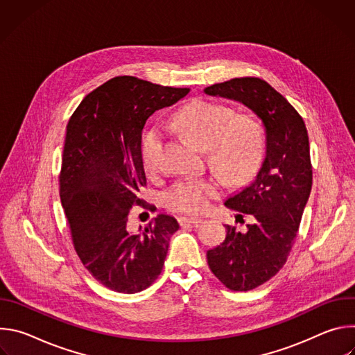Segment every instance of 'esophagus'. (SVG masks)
<instances>
[{
  "mask_svg": "<svg viewBox=\"0 0 355 355\" xmlns=\"http://www.w3.org/2000/svg\"><path fill=\"white\" fill-rule=\"evenodd\" d=\"M180 225L181 226H185V225H192V226H198L202 223V219L200 218H195V216H182L178 219Z\"/></svg>",
  "mask_w": 355,
  "mask_h": 355,
  "instance_id": "1",
  "label": "esophagus"
}]
</instances>
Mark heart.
<instances>
[{
	"mask_svg": "<svg viewBox=\"0 0 355 355\" xmlns=\"http://www.w3.org/2000/svg\"><path fill=\"white\" fill-rule=\"evenodd\" d=\"M171 128L193 144L208 148L209 162L233 180L247 177L257 166L263 151V130L248 116L207 101H195L171 118ZM163 130L151 128L143 140L141 162L147 173H155L162 162ZM218 184L205 178H182L163 195L164 205L177 212H205L218 196Z\"/></svg>",
	"mask_w": 355,
	"mask_h": 355,
	"instance_id": "b5f03b06",
	"label": "heart"
}]
</instances>
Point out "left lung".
Here are the masks:
<instances>
[{
    "mask_svg": "<svg viewBox=\"0 0 355 355\" xmlns=\"http://www.w3.org/2000/svg\"><path fill=\"white\" fill-rule=\"evenodd\" d=\"M243 104L261 121L266 157L248 185L225 200L229 209L254 218L245 232L226 226L220 245L208 250L211 271L232 291H250L285 264L312 189L309 137L305 122L267 81L233 78L204 89Z\"/></svg>",
    "mask_w": 355,
    "mask_h": 355,
    "instance_id": "8db88e82",
    "label": "left lung"
}]
</instances>
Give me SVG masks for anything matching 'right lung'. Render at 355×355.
<instances>
[{
  "mask_svg": "<svg viewBox=\"0 0 355 355\" xmlns=\"http://www.w3.org/2000/svg\"><path fill=\"white\" fill-rule=\"evenodd\" d=\"M188 88L163 87L130 76L115 77L77 107L67 123L60 199L77 254L107 288L136 293L160 275L175 218L157 215L130 232L128 216L146 185L141 132L156 111L171 107Z\"/></svg>",
  "mask_w": 355,
  "mask_h": 355,
  "instance_id": "add662e5",
  "label": "right lung"
}]
</instances>
